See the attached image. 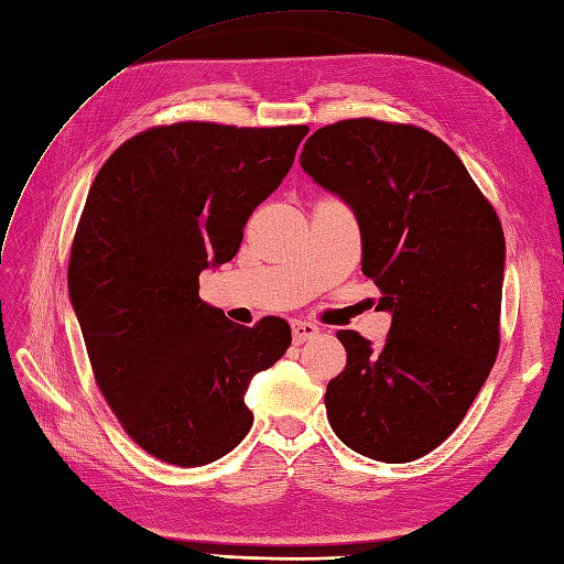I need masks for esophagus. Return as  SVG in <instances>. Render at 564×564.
Instances as JSON below:
<instances>
[{"mask_svg": "<svg viewBox=\"0 0 564 564\" xmlns=\"http://www.w3.org/2000/svg\"><path fill=\"white\" fill-rule=\"evenodd\" d=\"M315 334H317V327L313 323H306V319H294V323H292V337H294L296 344L313 339Z\"/></svg>", "mask_w": 564, "mask_h": 564, "instance_id": "1", "label": "esophagus"}]
</instances>
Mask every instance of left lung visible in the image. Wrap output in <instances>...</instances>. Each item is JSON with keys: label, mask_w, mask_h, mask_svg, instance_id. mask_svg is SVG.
Masks as SVG:
<instances>
[{"label": "left lung", "mask_w": 564, "mask_h": 564, "mask_svg": "<svg viewBox=\"0 0 564 564\" xmlns=\"http://www.w3.org/2000/svg\"><path fill=\"white\" fill-rule=\"evenodd\" d=\"M301 165L354 208L362 272L391 311L379 346L337 332L346 368L327 384L329 424L372 460H417L463 422L498 356V213L455 151L417 126L339 120L308 137Z\"/></svg>", "instance_id": "left-lung-1"}]
</instances>
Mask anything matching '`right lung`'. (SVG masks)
Returning a JSON list of instances; mask_svg holds the SVG:
<instances>
[{"instance_id": "right-lung-1", "label": "right lung", "mask_w": 564, "mask_h": 564, "mask_svg": "<svg viewBox=\"0 0 564 564\" xmlns=\"http://www.w3.org/2000/svg\"><path fill=\"white\" fill-rule=\"evenodd\" d=\"M308 126L182 120L137 132L89 187L68 292L95 382L154 458L199 467L245 438L251 377L292 344L282 317L235 325L199 299L232 261L253 208L280 187Z\"/></svg>"}]
</instances>
